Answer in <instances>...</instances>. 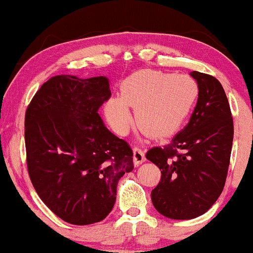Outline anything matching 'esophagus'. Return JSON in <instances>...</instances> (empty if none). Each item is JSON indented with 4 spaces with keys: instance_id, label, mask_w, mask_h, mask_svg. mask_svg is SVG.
<instances>
[{
    "instance_id": "obj_1",
    "label": "esophagus",
    "mask_w": 253,
    "mask_h": 253,
    "mask_svg": "<svg viewBox=\"0 0 253 253\" xmlns=\"http://www.w3.org/2000/svg\"><path fill=\"white\" fill-rule=\"evenodd\" d=\"M133 162H134V165H140L145 162V153L144 151L139 147H134L133 149Z\"/></svg>"
}]
</instances>
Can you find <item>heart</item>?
Masks as SVG:
<instances>
[{
	"mask_svg": "<svg viewBox=\"0 0 253 253\" xmlns=\"http://www.w3.org/2000/svg\"><path fill=\"white\" fill-rule=\"evenodd\" d=\"M199 96L195 80L187 75L140 70L121 83L119 98H109L106 117L120 135L132 126L128 107L135 108L136 125L153 138L175 134L189 117Z\"/></svg>",
	"mask_w": 253,
	"mask_h": 253,
	"instance_id": "heart-1",
	"label": "heart"
}]
</instances>
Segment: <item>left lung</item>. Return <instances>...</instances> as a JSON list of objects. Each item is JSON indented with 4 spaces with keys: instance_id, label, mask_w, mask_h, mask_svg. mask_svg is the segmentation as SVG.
<instances>
[{
    "instance_id": "obj_1",
    "label": "left lung",
    "mask_w": 253,
    "mask_h": 253,
    "mask_svg": "<svg viewBox=\"0 0 253 253\" xmlns=\"http://www.w3.org/2000/svg\"><path fill=\"white\" fill-rule=\"evenodd\" d=\"M190 76L197 82L199 97L189 123L169 144L146 153L162 172L151 193L153 206L175 220L202 215L219 199L233 143V119L221 83L199 71Z\"/></svg>"
}]
</instances>
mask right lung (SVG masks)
<instances>
[{"label": "right lung", "instance_id": "right-lung-1", "mask_svg": "<svg viewBox=\"0 0 253 253\" xmlns=\"http://www.w3.org/2000/svg\"><path fill=\"white\" fill-rule=\"evenodd\" d=\"M110 95L107 77L60 75L42 84L26 110L32 184L42 202L72 225L102 221L114 207L119 179L134 168L129 145L98 115Z\"/></svg>", "mask_w": 253, "mask_h": 253}]
</instances>
